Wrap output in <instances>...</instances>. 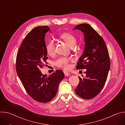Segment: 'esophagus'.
<instances>
[{
  "mask_svg": "<svg viewBox=\"0 0 125 125\" xmlns=\"http://www.w3.org/2000/svg\"><path fill=\"white\" fill-rule=\"evenodd\" d=\"M63 72H64V75L65 76H68L69 75H70V74L68 73V72H66V71H63Z\"/></svg>",
  "mask_w": 125,
  "mask_h": 125,
  "instance_id": "34e87169",
  "label": "esophagus"
}]
</instances>
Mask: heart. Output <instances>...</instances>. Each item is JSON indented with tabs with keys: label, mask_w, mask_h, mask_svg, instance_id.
Segmentation results:
<instances>
[{
	"label": "heart",
	"mask_w": 125,
	"mask_h": 125,
	"mask_svg": "<svg viewBox=\"0 0 125 125\" xmlns=\"http://www.w3.org/2000/svg\"><path fill=\"white\" fill-rule=\"evenodd\" d=\"M60 38L63 40L70 47H74L76 42L77 39L74 35L69 32H64L60 35ZM45 49L47 54L50 56L54 54L55 51V43L53 41H49L45 45ZM71 57H60L58 58L55 62V66L59 68L64 69H67L69 67V63L73 61Z\"/></svg>",
	"instance_id": "heart-1"
}]
</instances>
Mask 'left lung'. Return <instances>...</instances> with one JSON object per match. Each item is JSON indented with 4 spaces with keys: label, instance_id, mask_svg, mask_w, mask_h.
<instances>
[{
    "label": "left lung",
    "instance_id": "8db88e82",
    "mask_svg": "<svg viewBox=\"0 0 125 125\" xmlns=\"http://www.w3.org/2000/svg\"><path fill=\"white\" fill-rule=\"evenodd\" d=\"M75 29L83 32L85 42V49L76 68L86 69L85 78L79 77L75 92L81 98L90 99L99 94L107 80L110 67L109 52L103 39L90 25L80 24Z\"/></svg>",
    "mask_w": 125,
    "mask_h": 125
}]
</instances>
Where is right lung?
Here are the masks:
<instances>
[{
	"mask_svg": "<svg viewBox=\"0 0 125 125\" xmlns=\"http://www.w3.org/2000/svg\"><path fill=\"white\" fill-rule=\"evenodd\" d=\"M49 30L46 26L31 30L23 40L16 61V72L25 90L32 98L41 103H47L55 96L64 77L60 70L49 76L41 71L48 59L44 37Z\"/></svg>",
	"mask_w": 125,
	"mask_h": 125,
	"instance_id": "add662e5",
	"label": "right lung"
}]
</instances>
